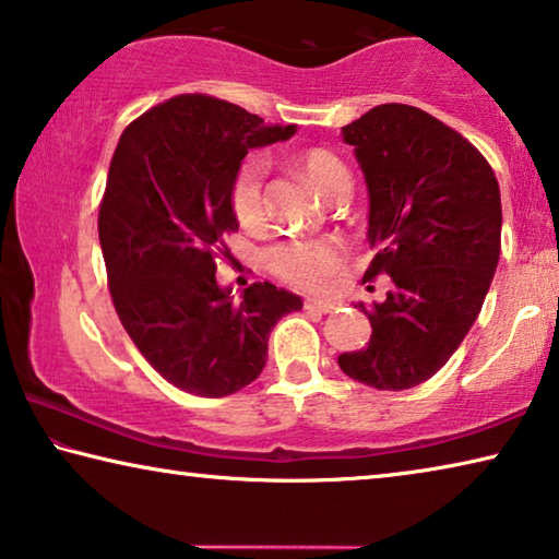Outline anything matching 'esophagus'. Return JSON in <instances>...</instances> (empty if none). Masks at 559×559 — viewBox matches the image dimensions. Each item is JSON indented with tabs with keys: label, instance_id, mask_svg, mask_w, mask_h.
Masks as SVG:
<instances>
[{
	"label": "esophagus",
	"instance_id": "1",
	"mask_svg": "<svg viewBox=\"0 0 559 559\" xmlns=\"http://www.w3.org/2000/svg\"><path fill=\"white\" fill-rule=\"evenodd\" d=\"M306 306V310H318V313H330V310H337L340 302L335 300H318V298H310L302 302Z\"/></svg>",
	"mask_w": 559,
	"mask_h": 559
}]
</instances>
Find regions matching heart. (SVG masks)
<instances>
[{"mask_svg": "<svg viewBox=\"0 0 559 559\" xmlns=\"http://www.w3.org/2000/svg\"><path fill=\"white\" fill-rule=\"evenodd\" d=\"M298 163L308 182L325 200L340 182L349 179L347 167L340 163V157L323 147L306 150L298 157ZM263 175H266L263 157L249 155L236 167L231 177L229 204L234 216L243 226H259L263 222ZM266 261L269 269L281 281H286L288 286H296L300 290H320L343 269L345 249L335 239H290L273 246Z\"/></svg>", "mask_w": 559, "mask_h": 559, "instance_id": "obj_1", "label": "heart"}]
</instances>
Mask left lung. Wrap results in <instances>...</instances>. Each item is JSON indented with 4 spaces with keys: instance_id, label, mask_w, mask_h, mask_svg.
I'll return each mask as SVG.
<instances>
[{
    "instance_id": "1",
    "label": "left lung",
    "mask_w": 559,
    "mask_h": 559,
    "mask_svg": "<svg viewBox=\"0 0 559 559\" xmlns=\"http://www.w3.org/2000/svg\"><path fill=\"white\" fill-rule=\"evenodd\" d=\"M370 194L365 281L394 288L372 310L370 345L337 357L374 390H412L456 353L484 308L500 257V189L486 157L456 130L404 103L343 128Z\"/></svg>"
}]
</instances>
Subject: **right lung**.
<instances>
[{
  "instance_id": "obj_1",
  "label": "right lung",
  "mask_w": 559,
  "mask_h": 559,
  "mask_svg": "<svg viewBox=\"0 0 559 559\" xmlns=\"http://www.w3.org/2000/svg\"><path fill=\"white\" fill-rule=\"evenodd\" d=\"M296 135L202 93L169 98L122 130L98 212L112 306L169 384L226 396L261 374L269 335L302 308L296 293L251 283L241 300L216 283V253L239 229L229 187L246 153Z\"/></svg>"
}]
</instances>
